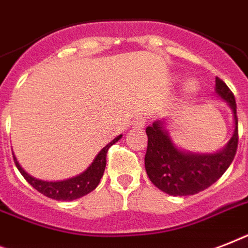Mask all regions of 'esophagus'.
<instances>
[{"mask_svg":"<svg viewBox=\"0 0 248 248\" xmlns=\"http://www.w3.org/2000/svg\"><path fill=\"white\" fill-rule=\"evenodd\" d=\"M134 124H135L136 127H139V128L144 127V126H145V124H147V117H145V116H138L135 120H134Z\"/></svg>","mask_w":248,"mask_h":248,"instance_id":"obj_1","label":"esophagus"}]
</instances>
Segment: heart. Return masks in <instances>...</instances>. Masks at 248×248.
<instances>
[{"instance_id": "obj_1", "label": "heart", "mask_w": 248, "mask_h": 248, "mask_svg": "<svg viewBox=\"0 0 248 248\" xmlns=\"http://www.w3.org/2000/svg\"><path fill=\"white\" fill-rule=\"evenodd\" d=\"M193 89H194V85H193V83L189 82L188 85H186V90H193Z\"/></svg>"}]
</instances>
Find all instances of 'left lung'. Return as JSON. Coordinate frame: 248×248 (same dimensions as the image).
Returning <instances> with one entry per match:
<instances>
[{
	"instance_id": "1",
	"label": "left lung",
	"mask_w": 248,
	"mask_h": 248,
	"mask_svg": "<svg viewBox=\"0 0 248 248\" xmlns=\"http://www.w3.org/2000/svg\"><path fill=\"white\" fill-rule=\"evenodd\" d=\"M216 93L227 101L234 116V134L223 151L215 155H192L177 149L162 126H148L145 170L151 181L170 196H192L217 181L234 159L238 148L237 104L231 89L216 77Z\"/></svg>"
}]
</instances>
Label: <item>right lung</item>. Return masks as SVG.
Segmentation results:
<instances>
[{"label": "right lung", "mask_w": 248, "mask_h": 248, "mask_svg": "<svg viewBox=\"0 0 248 248\" xmlns=\"http://www.w3.org/2000/svg\"><path fill=\"white\" fill-rule=\"evenodd\" d=\"M121 138H122V135L117 136L116 139L110 141L108 145H105L99 152V155L95 157L93 162L90 165V167L86 170L85 172H82L78 176L68 179V180L54 181V183L52 181L38 180L36 177L31 176L29 173L25 172L24 170L21 169V166L19 165L15 157H14V161H15L17 170L20 171V173L24 176L25 180L28 181L29 184L32 185L36 190L42 193L44 196L56 201H73L77 200V198H81V197L86 196V194H89L90 192H93V189L99 185L100 179L104 175L108 149L112 147L113 144L117 143Z\"/></svg>", "instance_id": "add662e5"}]
</instances>
